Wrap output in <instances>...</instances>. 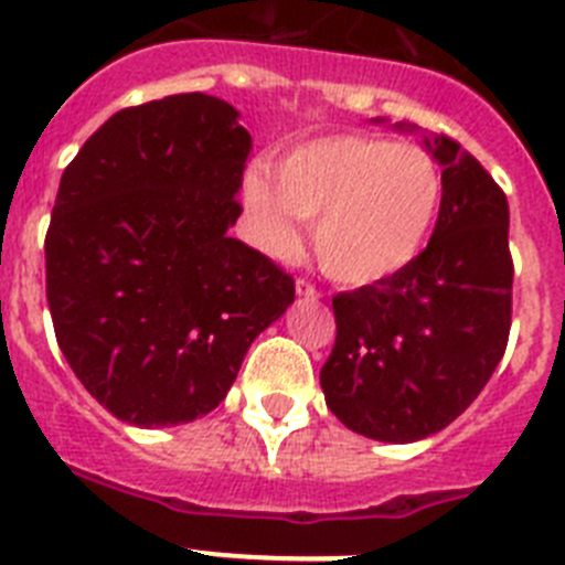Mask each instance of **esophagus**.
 <instances>
[{
	"instance_id": "34e87169",
	"label": "esophagus",
	"mask_w": 565,
	"mask_h": 565,
	"mask_svg": "<svg viewBox=\"0 0 565 565\" xmlns=\"http://www.w3.org/2000/svg\"><path fill=\"white\" fill-rule=\"evenodd\" d=\"M297 297H302V299H319V291H317V286H311V282H308V279H297Z\"/></svg>"
}]
</instances>
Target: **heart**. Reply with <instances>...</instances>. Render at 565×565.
Masks as SVG:
<instances>
[{"label": "heart", "instance_id": "heart-1", "mask_svg": "<svg viewBox=\"0 0 565 565\" xmlns=\"http://www.w3.org/2000/svg\"><path fill=\"white\" fill-rule=\"evenodd\" d=\"M243 201L263 248H297V217L313 221L319 266L342 286L387 282L422 254L441 209V172L418 147L371 135H326L288 149L274 178L252 167Z\"/></svg>", "mask_w": 565, "mask_h": 565}]
</instances>
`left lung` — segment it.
<instances>
[{"label": "left lung", "instance_id": "8db88e82", "mask_svg": "<svg viewBox=\"0 0 565 565\" xmlns=\"http://www.w3.org/2000/svg\"><path fill=\"white\" fill-rule=\"evenodd\" d=\"M422 141L441 167L430 243L387 282L333 297L337 344L319 373L333 416L387 444L456 422L501 362L512 322L507 194L447 135Z\"/></svg>", "mask_w": 565, "mask_h": 565}]
</instances>
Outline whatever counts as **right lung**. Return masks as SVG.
I'll return each mask as SVG.
<instances>
[{
    "label": "right lung",
    "mask_w": 565,
    "mask_h": 565,
    "mask_svg": "<svg viewBox=\"0 0 565 565\" xmlns=\"http://www.w3.org/2000/svg\"><path fill=\"white\" fill-rule=\"evenodd\" d=\"M248 152L232 104L183 93L115 113L64 169L44 239L50 317L121 422L212 413L294 302V279L228 237Z\"/></svg>",
    "instance_id": "1"
}]
</instances>
